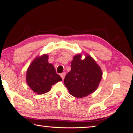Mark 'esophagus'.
Wrapping results in <instances>:
<instances>
[{
    "label": "esophagus",
    "mask_w": 133,
    "mask_h": 133,
    "mask_svg": "<svg viewBox=\"0 0 133 133\" xmlns=\"http://www.w3.org/2000/svg\"><path fill=\"white\" fill-rule=\"evenodd\" d=\"M60 76L61 77V78H62L63 79H64L65 76H66V73H65V72L62 73H61V74H60Z\"/></svg>",
    "instance_id": "34e87169"
}]
</instances>
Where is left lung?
Segmentation results:
<instances>
[{
  "label": "left lung",
  "mask_w": 133,
  "mask_h": 133,
  "mask_svg": "<svg viewBox=\"0 0 133 133\" xmlns=\"http://www.w3.org/2000/svg\"><path fill=\"white\" fill-rule=\"evenodd\" d=\"M82 54L73 56L71 70L65 76L64 84L70 94L76 98L85 97L98 88L103 72L94 58L88 54L82 59Z\"/></svg>",
  "instance_id": "obj_1"
}]
</instances>
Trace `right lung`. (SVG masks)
Masks as SVG:
<instances>
[{
  "label": "right lung",
  "instance_id": "right-lung-1",
  "mask_svg": "<svg viewBox=\"0 0 133 133\" xmlns=\"http://www.w3.org/2000/svg\"><path fill=\"white\" fill-rule=\"evenodd\" d=\"M62 81L53 64L48 62V55L37 56L33 60L26 73V82L34 92L43 94L49 91L55 83Z\"/></svg>",
  "mask_w": 133,
  "mask_h": 133
}]
</instances>
